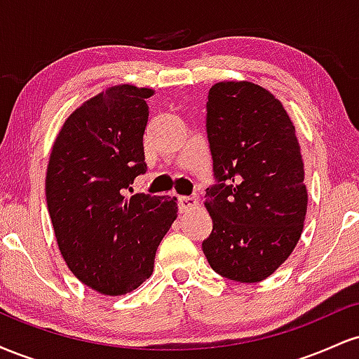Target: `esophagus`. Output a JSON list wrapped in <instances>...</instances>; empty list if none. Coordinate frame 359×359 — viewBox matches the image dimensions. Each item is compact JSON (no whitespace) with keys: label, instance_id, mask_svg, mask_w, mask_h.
<instances>
[{"label":"esophagus","instance_id":"esophagus-1","mask_svg":"<svg viewBox=\"0 0 359 359\" xmlns=\"http://www.w3.org/2000/svg\"><path fill=\"white\" fill-rule=\"evenodd\" d=\"M197 204H199V203H197L196 196H180L179 197V211L180 212L189 211V209L196 208Z\"/></svg>","mask_w":359,"mask_h":359}]
</instances>
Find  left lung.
Returning a JSON list of instances; mask_svg holds the SVG:
<instances>
[{"label":"left lung","mask_w":359,"mask_h":359,"mask_svg":"<svg viewBox=\"0 0 359 359\" xmlns=\"http://www.w3.org/2000/svg\"><path fill=\"white\" fill-rule=\"evenodd\" d=\"M205 109L214 184L205 189L212 231L203 251L221 277L262 282L290 257L306 219L295 128L282 102L251 82H217Z\"/></svg>","instance_id":"8db88e82"}]
</instances>
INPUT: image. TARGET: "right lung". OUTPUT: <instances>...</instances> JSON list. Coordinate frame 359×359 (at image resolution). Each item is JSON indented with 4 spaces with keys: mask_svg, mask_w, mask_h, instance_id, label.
Wrapping results in <instances>:
<instances>
[{
    "mask_svg": "<svg viewBox=\"0 0 359 359\" xmlns=\"http://www.w3.org/2000/svg\"><path fill=\"white\" fill-rule=\"evenodd\" d=\"M151 94L123 84L86 101L64 123L48 160L45 194L62 257L84 285L104 295H125L150 278L177 217L175 197L130 196L147 172Z\"/></svg>",
    "mask_w": 359,
    "mask_h": 359,
    "instance_id": "obj_1",
    "label": "right lung"
}]
</instances>
